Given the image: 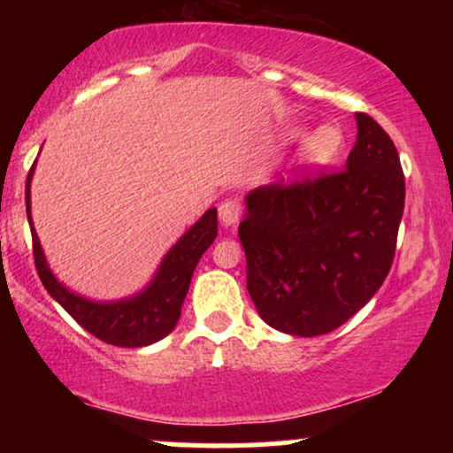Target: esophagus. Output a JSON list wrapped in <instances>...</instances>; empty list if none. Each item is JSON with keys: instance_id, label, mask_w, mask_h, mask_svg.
Instances as JSON below:
<instances>
[{"instance_id": "esophagus-1", "label": "esophagus", "mask_w": 453, "mask_h": 453, "mask_svg": "<svg viewBox=\"0 0 453 453\" xmlns=\"http://www.w3.org/2000/svg\"><path fill=\"white\" fill-rule=\"evenodd\" d=\"M238 217H241V206H238L236 200H226L219 204V221L221 226L230 227L236 226Z\"/></svg>"}]
</instances>
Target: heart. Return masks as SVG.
<instances>
[{
    "label": "heart",
    "mask_w": 453,
    "mask_h": 453,
    "mask_svg": "<svg viewBox=\"0 0 453 453\" xmlns=\"http://www.w3.org/2000/svg\"><path fill=\"white\" fill-rule=\"evenodd\" d=\"M300 129L292 127L288 132V136H298ZM342 144L341 132L332 126H321L313 129L311 134H306L300 142L298 150V161L304 168H324V165L330 164L332 159L339 155Z\"/></svg>",
    "instance_id": "obj_1"
}]
</instances>
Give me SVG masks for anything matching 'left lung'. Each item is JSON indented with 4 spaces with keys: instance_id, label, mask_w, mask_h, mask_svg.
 <instances>
[{
    "instance_id": "obj_1",
    "label": "left lung",
    "mask_w": 453,
    "mask_h": 453,
    "mask_svg": "<svg viewBox=\"0 0 453 453\" xmlns=\"http://www.w3.org/2000/svg\"><path fill=\"white\" fill-rule=\"evenodd\" d=\"M345 168L249 191L238 236L247 289L259 317L292 336L345 324L386 280L404 209V176L392 138L357 112Z\"/></svg>"
}]
</instances>
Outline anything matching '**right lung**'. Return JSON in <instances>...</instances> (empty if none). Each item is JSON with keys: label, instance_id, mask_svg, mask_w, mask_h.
Listing matches in <instances>:
<instances>
[{"label": "right lung", "instance_id": "add662e5", "mask_svg": "<svg viewBox=\"0 0 453 453\" xmlns=\"http://www.w3.org/2000/svg\"><path fill=\"white\" fill-rule=\"evenodd\" d=\"M31 165L25 185L27 221L34 238V259L40 280L53 298L96 339L117 347H147L168 336L179 324L180 306L189 292L194 270L217 238V209H209L161 259L147 288L121 300H91L65 288L50 270L31 221Z\"/></svg>", "mask_w": 453, "mask_h": 453}]
</instances>
